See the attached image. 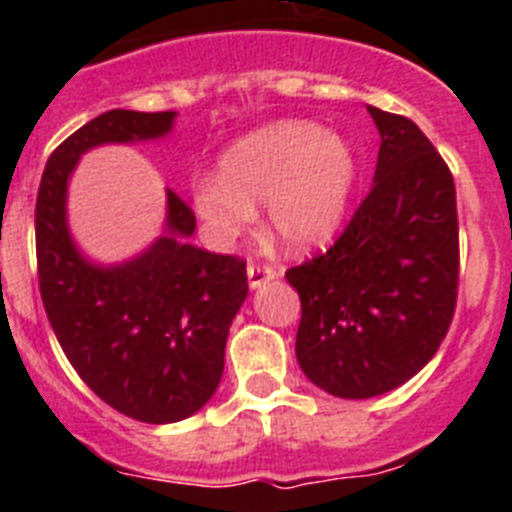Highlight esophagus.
<instances>
[{"label": "esophagus", "mask_w": 512, "mask_h": 512, "mask_svg": "<svg viewBox=\"0 0 512 512\" xmlns=\"http://www.w3.org/2000/svg\"><path fill=\"white\" fill-rule=\"evenodd\" d=\"M279 277V269L277 266H266V264H248V284H251V289L261 287V284L271 282V279Z\"/></svg>", "instance_id": "obj_1"}]
</instances>
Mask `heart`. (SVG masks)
Wrapping results in <instances>:
<instances>
[{
  "mask_svg": "<svg viewBox=\"0 0 512 512\" xmlns=\"http://www.w3.org/2000/svg\"><path fill=\"white\" fill-rule=\"evenodd\" d=\"M346 140L307 120L253 130L228 148L220 171L192 179V205L210 238L233 243L266 202L269 225L287 248L320 246L336 233L354 187Z\"/></svg>",
  "mask_w": 512,
  "mask_h": 512,
  "instance_id": "heart-1",
  "label": "heart"
}]
</instances>
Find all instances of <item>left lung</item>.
Instances as JSON below:
<instances>
[{
  "label": "left lung",
  "instance_id": "obj_1",
  "mask_svg": "<svg viewBox=\"0 0 512 512\" xmlns=\"http://www.w3.org/2000/svg\"><path fill=\"white\" fill-rule=\"evenodd\" d=\"M366 110L382 138L372 189L328 251L287 269L302 302L297 361L346 400L415 377L449 333L459 289L449 166L413 120Z\"/></svg>",
  "mask_w": 512,
  "mask_h": 512
}]
</instances>
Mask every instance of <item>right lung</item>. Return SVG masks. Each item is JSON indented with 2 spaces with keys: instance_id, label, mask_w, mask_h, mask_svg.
<instances>
[{
  "instance_id": "add662e5",
  "label": "right lung",
  "mask_w": 512,
  "mask_h": 512,
  "mask_svg": "<svg viewBox=\"0 0 512 512\" xmlns=\"http://www.w3.org/2000/svg\"><path fill=\"white\" fill-rule=\"evenodd\" d=\"M176 112L110 110L51 153L35 202L40 297L89 390L143 423H176L215 395L225 341L248 295L246 261L189 243L194 212L166 189V233L138 259L89 264L66 225V189L81 153L161 138Z\"/></svg>"
}]
</instances>
